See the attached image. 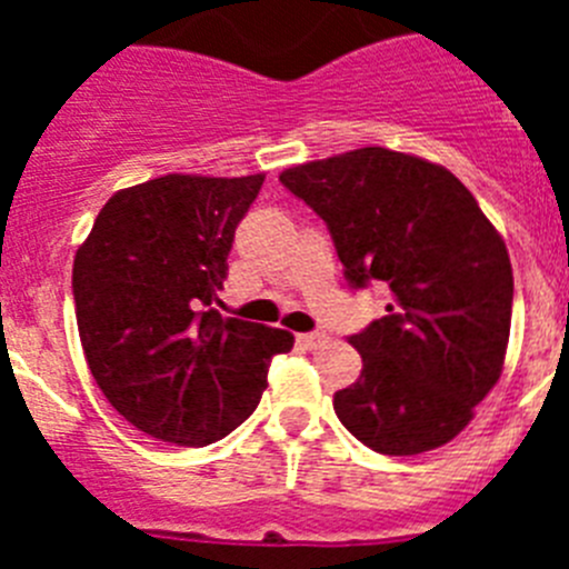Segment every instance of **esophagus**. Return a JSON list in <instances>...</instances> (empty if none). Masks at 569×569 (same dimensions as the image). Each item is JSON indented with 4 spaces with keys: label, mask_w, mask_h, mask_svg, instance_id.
<instances>
[{
    "label": "esophagus",
    "mask_w": 569,
    "mask_h": 569,
    "mask_svg": "<svg viewBox=\"0 0 569 569\" xmlns=\"http://www.w3.org/2000/svg\"><path fill=\"white\" fill-rule=\"evenodd\" d=\"M296 341H299V347H305V350H319V347L328 345V333H301Z\"/></svg>",
    "instance_id": "esophagus-1"
}]
</instances>
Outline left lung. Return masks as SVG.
Listing matches in <instances>:
<instances>
[{"label":"left lung","mask_w":569,"mask_h":569,"mask_svg":"<svg viewBox=\"0 0 569 569\" xmlns=\"http://www.w3.org/2000/svg\"><path fill=\"white\" fill-rule=\"evenodd\" d=\"M279 182L328 224L347 284L387 290V316L347 336L361 376L333 396L341 425L385 456L456 439L510 339V256L479 202L441 164L387 148L299 164Z\"/></svg>","instance_id":"8db88e82"}]
</instances>
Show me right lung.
Returning <instances> with one entry per match:
<instances>
[{"label": "right lung", "instance_id": "1", "mask_svg": "<svg viewBox=\"0 0 569 569\" xmlns=\"http://www.w3.org/2000/svg\"><path fill=\"white\" fill-rule=\"evenodd\" d=\"M264 176L170 173L119 190L73 259L79 339L104 399L179 447L224 439L293 336L216 310L236 224Z\"/></svg>", "mask_w": 569, "mask_h": 569}]
</instances>
